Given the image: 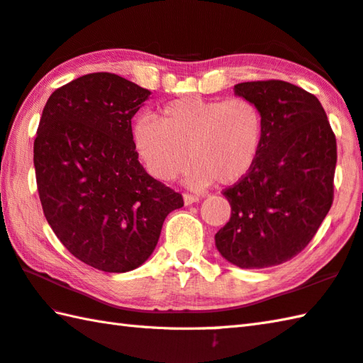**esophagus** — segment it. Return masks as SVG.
I'll use <instances>...</instances> for the list:
<instances>
[{"label": "esophagus", "instance_id": "obj_1", "mask_svg": "<svg viewBox=\"0 0 363 363\" xmlns=\"http://www.w3.org/2000/svg\"><path fill=\"white\" fill-rule=\"evenodd\" d=\"M184 198V204L186 206H190V204H194V203H198L201 200L200 196H196V195H189V194H186L182 196Z\"/></svg>", "mask_w": 363, "mask_h": 363}]
</instances>
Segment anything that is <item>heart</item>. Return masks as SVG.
Wrapping results in <instances>:
<instances>
[{"label":"heart","mask_w":363,"mask_h":363,"mask_svg":"<svg viewBox=\"0 0 363 363\" xmlns=\"http://www.w3.org/2000/svg\"><path fill=\"white\" fill-rule=\"evenodd\" d=\"M266 135L259 106L242 97L204 101L182 97L163 106L160 118L141 116L132 125V145L146 172L163 182L176 179L191 160L187 186H233L257 165Z\"/></svg>","instance_id":"heart-1"}]
</instances>
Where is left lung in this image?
<instances>
[{
    "label": "left lung",
    "instance_id": "1",
    "mask_svg": "<svg viewBox=\"0 0 363 363\" xmlns=\"http://www.w3.org/2000/svg\"><path fill=\"white\" fill-rule=\"evenodd\" d=\"M233 89L264 113L266 135L250 174L223 191L231 217L216 247L240 269L279 266L308 245L330 209L335 135L321 102L296 84L247 82Z\"/></svg>",
    "mask_w": 363,
    "mask_h": 363
}]
</instances>
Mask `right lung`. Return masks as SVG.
<instances>
[{
    "mask_svg": "<svg viewBox=\"0 0 363 363\" xmlns=\"http://www.w3.org/2000/svg\"><path fill=\"white\" fill-rule=\"evenodd\" d=\"M151 91L97 72L56 89L42 111L34 168L56 238L99 271L129 272L151 257L182 196L146 173L132 145V118Z\"/></svg>",
    "mask_w": 363,
    "mask_h": 363,
    "instance_id": "obj_1",
    "label": "right lung"
}]
</instances>
